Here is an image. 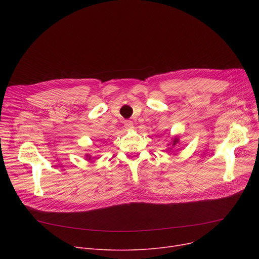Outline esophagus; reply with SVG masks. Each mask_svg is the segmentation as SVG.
<instances>
[{"mask_svg": "<svg viewBox=\"0 0 259 259\" xmlns=\"http://www.w3.org/2000/svg\"><path fill=\"white\" fill-rule=\"evenodd\" d=\"M125 128L127 130H132L133 129V122L131 120H126L125 121Z\"/></svg>", "mask_w": 259, "mask_h": 259, "instance_id": "1", "label": "esophagus"}]
</instances>
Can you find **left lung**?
Here are the masks:
<instances>
[{"label": "left lung", "instance_id": "1", "mask_svg": "<svg viewBox=\"0 0 259 259\" xmlns=\"http://www.w3.org/2000/svg\"><path fill=\"white\" fill-rule=\"evenodd\" d=\"M178 141H179V140H178V139H175V140H174V141H173V145H175V144H176V143H178Z\"/></svg>", "mask_w": 259, "mask_h": 259}]
</instances>
